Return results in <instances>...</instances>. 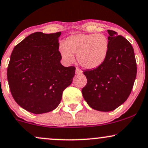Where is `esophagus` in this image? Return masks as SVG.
<instances>
[{"instance_id":"obj_1","label":"esophagus","mask_w":148,"mask_h":148,"mask_svg":"<svg viewBox=\"0 0 148 148\" xmlns=\"http://www.w3.org/2000/svg\"><path fill=\"white\" fill-rule=\"evenodd\" d=\"M76 74H82V70L81 69L78 68V67H76Z\"/></svg>"}]
</instances>
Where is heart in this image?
I'll return each mask as SVG.
<instances>
[{
    "label": "heart",
    "mask_w": 148,
    "mask_h": 148,
    "mask_svg": "<svg viewBox=\"0 0 148 148\" xmlns=\"http://www.w3.org/2000/svg\"><path fill=\"white\" fill-rule=\"evenodd\" d=\"M109 50V40L102 34H81L71 36L60 47L62 57L67 62L77 56L80 65L85 69H95L106 60Z\"/></svg>",
    "instance_id": "b5f03b06"
}]
</instances>
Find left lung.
I'll list each match as a JSON object with an SVG mask.
<instances>
[{"instance_id":"1","label":"left lung","mask_w":148,"mask_h":148,"mask_svg":"<svg viewBox=\"0 0 148 148\" xmlns=\"http://www.w3.org/2000/svg\"><path fill=\"white\" fill-rule=\"evenodd\" d=\"M109 50L97 68L83 72L87 84L82 94L92 108L101 112L114 110L127 100L136 76L134 49L127 39L108 30Z\"/></svg>"}]
</instances>
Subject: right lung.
Returning <instances> with one entry per match:
<instances>
[{
	"label": "right lung",
	"mask_w": 148,
	"mask_h": 148,
	"mask_svg": "<svg viewBox=\"0 0 148 148\" xmlns=\"http://www.w3.org/2000/svg\"><path fill=\"white\" fill-rule=\"evenodd\" d=\"M61 32H35L14 47L7 76L10 92L18 104L34 114L52 111L72 83L75 67H64L58 50Z\"/></svg>",
	"instance_id": "add662e5"
}]
</instances>
